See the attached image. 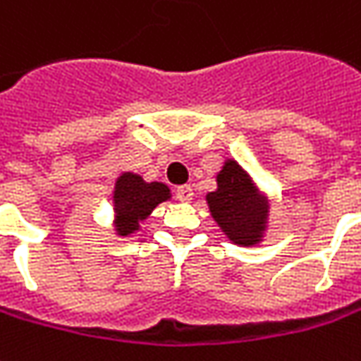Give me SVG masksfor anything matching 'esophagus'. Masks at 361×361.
<instances>
[{"label": "esophagus", "mask_w": 361, "mask_h": 361, "mask_svg": "<svg viewBox=\"0 0 361 361\" xmlns=\"http://www.w3.org/2000/svg\"><path fill=\"white\" fill-rule=\"evenodd\" d=\"M176 197L180 201L193 200V190H191V185H180V188L176 190Z\"/></svg>", "instance_id": "obj_1"}]
</instances>
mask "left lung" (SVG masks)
I'll list each match as a JSON object with an SVG mask.
<instances>
[{"label":"left lung","mask_w":361,"mask_h":361,"mask_svg":"<svg viewBox=\"0 0 361 361\" xmlns=\"http://www.w3.org/2000/svg\"><path fill=\"white\" fill-rule=\"evenodd\" d=\"M213 221L225 237L241 247L263 243L269 229L271 200L259 190L239 161L225 160L217 173V190L205 195Z\"/></svg>","instance_id":"1"}]
</instances>
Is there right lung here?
<instances>
[{"instance_id": "right-lung-1", "label": "right lung", "mask_w": 361, "mask_h": 361, "mask_svg": "<svg viewBox=\"0 0 361 361\" xmlns=\"http://www.w3.org/2000/svg\"><path fill=\"white\" fill-rule=\"evenodd\" d=\"M171 200V191L161 181H146L134 171H122L114 181L112 209H114V231L118 237H130L140 231V225L152 212Z\"/></svg>"}]
</instances>
